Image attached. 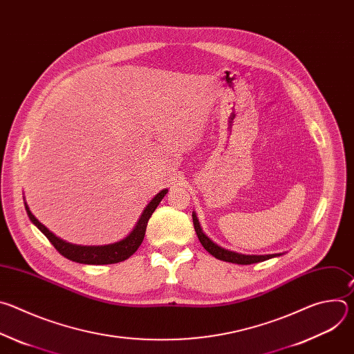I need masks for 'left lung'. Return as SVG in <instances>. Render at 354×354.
I'll list each match as a JSON object with an SVG mask.
<instances>
[{"instance_id":"left-lung-1","label":"left lung","mask_w":354,"mask_h":354,"mask_svg":"<svg viewBox=\"0 0 354 354\" xmlns=\"http://www.w3.org/2000/svg\"><path fill=\"white\" fill-rule=\"evenodd\" d=\"M193 217V224H194V231L197 234V238L200 241V243L203 245V248L210 252V254L224 262H230V263H236V265H252V263H258V262H263L276 257H280L281 254H272V255H242V254H236V252L224 249L221 246H218L217 243H214L209 236H206V234L203 232L200 227V223L196 217V213L192 214Z\"/></svg>"}]
</instances>
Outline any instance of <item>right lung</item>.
<instances>
[{
	"mask_svg": "<svg viewBox=\"0 0 354 354\" xmlns=\"http://www.w3.org/2000/svg\"><path fill=\"white\" fill-rule=\"evenodd\" d=\"M168 193V189L161 190L156 197L149 201L147 207L144 209L140 220L137 221L136 227L133 231L123 238L119 242L109 243V245H97V246H82V245H75L66 242L56 236L52 231H48L29 210L28 205L25 203V209L28 213L29 220L46 235V238L52 242V245L60 252V254L77 263H84V265H111V263H119L126 259H129L134 252L138 249L141 245L144 235H145V228L147 223L151 217V214L154 213V210L158 207L160 201L164 198V196Z\"/></svg>",
	"mask_w": 354,
	"mask_h": 354,
	"instance_id": "right-lung-1",
	"label": "right lung"
}]
</instances>
